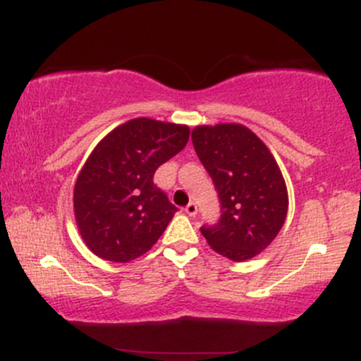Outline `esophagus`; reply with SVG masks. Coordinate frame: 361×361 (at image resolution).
<instances>
[{"label":"esophagus","instance_id":"1","mask_svg":"<svg viewBox=\"0 0 361 361\" xmlns=\"http://www.w3.org/2000/svg\"><path fill=\"white\" fill-rule=\"evenodd\" d=\"M185 212L188 214L190 217H195V215H197V204H195V202H190V204L185 207Z\"/></svg>","mask_w":361,"mask_h":361}]
</instances>
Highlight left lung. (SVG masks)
<instances>
[{
	"instance_id": "left-lung-1",
	"label": "left lung",
	"mask_w": 361,
	"mask_h": 361,
	"mask_svg": "<svg viewBox=\"0 0 361 361\" xmlns=\"http://www.w3.org/2000/svg\"><path fill=\"white\" fill-rule=\"evenodd\" d=\"M192 140L221 202V217L214 226H202V234L226 258H255L270 246L287 217V186L275 157L239 123L200 126L193 128Z\"/></svg>"
}]
</instances>
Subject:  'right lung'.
Returning a JSON list of instances; mask_svg holds the SVG:
<instances>
[{
  "label": "right lung",
  "mask_w": 361,
  "mask_h": 361,
  "mask_svg": "<svg viewBox=\"0 0 361 361\" xmlns=\"http://www.w3.org/2000/svg\"><path fill=\"white\" fill-rule=\"evenodd\" d=\"M188 137L186 126L134 118L93 149L74 185V215L94 255L127 263L154 246L178 209L152 178Z\"/></svg>",
  "instance_id": "obj_1"
}]
</instances>
